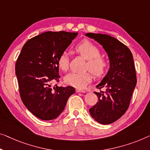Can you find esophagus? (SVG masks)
I'll use <instances>...</instances> for the list:
<instances>
[{
    "label": "esophagus",
    "instance_id": "1",
    "mask_svg": "<svg viewBox=\"0 0 150 150\" xmlns=\"http://www.w3.org/2000/svg\"><path fill=\"white\" fill-rule=\"evenodd\" d=\"M76 92L78 93H86V91L85 90H82V89H76Z\"/></svg>",
    "mask_w": 150,
    "mask_h": 150
}]
</instances>
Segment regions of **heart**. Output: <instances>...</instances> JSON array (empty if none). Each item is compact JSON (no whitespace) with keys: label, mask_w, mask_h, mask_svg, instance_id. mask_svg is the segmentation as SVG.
I'll use <instances>...</instances> for the list:
<instances>
[{"label":"heart","mask_w":150,"mask_h":150,"mask_svg":"<svg viewBox=\"0 0 150 150\" xmlns=\"http://www.w3.org/2000/svg\"><path fill=\"white\" fill-rule=\"evenodd\" d=\"M75 50L84 59L88 60L86 69H89L96 77L103 75L108 68V62L100 56L98 47L88 40H83L77 44ZM69 58L66 52L61 53L57 59L58 67L62 71H65L69 68ZM67 84L77 89H84L92 79L90 72L77 73L71 72L64 77Z\"/></svg>","instance_id":"1"}]
</instances>
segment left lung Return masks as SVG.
Returning a JSON list of instances; mask_svg holds the SVG:
<instances>
[{"label": "left lung", "mask_w": 150, "mask_h": 150, "mask_svg": "<svg viewBox=\"0 0 150 150\" xmlns=\"http://www.w3.org/2000/svg\"><path fill=\"white\" fill-rule=\"evenodd\" d=\"M102 45L108 56L110 69L102 81L96 86L105 91L94 92L98 102L89 109L93 119L103 125L115 122L129 106L137 83L133 54L119 40L102 33H86Z\"/></svg>", "instance_id": "left-lung-1"}]
</instances>
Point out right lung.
Here are the masks:
<instances>
[{"mask_svg": "<svg viewBox=\"0 0 150 150\" xmlns=\"http://www.w3.org/2000/svg\"><path fill=\"white\" fill-rule=\"evenodd\" d=\"M77 32H47L26 42L15 64L21 100L35 117L44 120L57 118L68 98L75 92L71 86L51 87L59 81L57 59L75 38Z\"/></svg>", "mask_w": 150, "mask_h": 150, "instance_id": "1", "label": "right lung"}]
</instances>
